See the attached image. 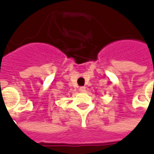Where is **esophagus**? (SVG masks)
Masks as SVG:
<instances>
[{"mask_svg":"<svg viewBox=\"0 0 154 154\" xmlns=\"http://www.w3.org/2000/svg\"><path fill=\"white\" fill-rule=\"evenodd\" d=\"M79 91L81 92H85L86 91V87H79Z\"/></svg>","mask_w":154,"mask_h":154,"instance_id":"obj_1","label":"esophagus"}]
</instances>
